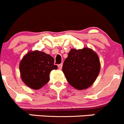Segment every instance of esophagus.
<instances>
[{"mask_svg": "<svg viewBox=\"0 0 124 124\" xmlns=\"http://www.w3.org/2000/svg\"><path fill=\"white\" fill-rule=\"evenodd\" d=\"M62 65H63V64L62 63H61V64H59L58 65V67L59 69H61L62 68Z\"/></svg>", "mask_w": 124, "mask_h": 124, "instance_id": "1", "label": "esophagus"}]
</instances>
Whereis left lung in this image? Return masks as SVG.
Here are the masks:
<instances>
[{"mask_svg": "<svg viewBox=\"0 0 124 124\" xmlns=\"http://www.w3.org/2000/svg\"><path fill=\"white\" fill-rule=\"evenodd\" d=\"M100 70L99 57L92 49H71L65 60L62 71L69 84L78 90L91 86Z\"/></svg>", "mask_w": 124, "mask_h": 124, "instance_id": "left-lung-1", "label": "left lung"}]
</instances>
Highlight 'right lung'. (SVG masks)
<instances>
[{"mask_svg":"<svg viewBox=\"0 0 124 124\" xmlns=\"http://www.w3.org/2000/svg\"><path fill=\"white\" fill-rule=\"evenodd\" d=\"M57 66L53 57L44 52H29L19 65L22 80L33 89H39L49 80V74Z\"/></svg>","mask_w":124,"mask_h":124,"instance_id":"right-lung-1","label":"right lung"}]
</instances>
